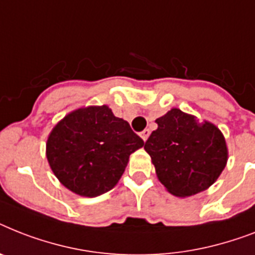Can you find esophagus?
<instances>
[{"label":"esophagus","mask_w":255,"mask_h":255,"mask_svg":"<svg viewBox=\"0 0 255 255\" xmlns=\"http://www.w3.org/2000/svg\"><path fill=\"white\" fill-rule=\"evenodd\" d=\"M149 133H150V132H149V129H144V131L140 133V136H141V138L144 140V141H146V138L149 137Z\"/></svg>","instance_id":"esophagus-1"}]
</instances>
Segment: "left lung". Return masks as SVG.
<instances>
[{"label":"left lung","mask_w":255,"mask_h":255,"mask_svg":"<svg viewBox=\"0 0 255 255\" xmlns=\"http://www.w3.org/2000/svg\"><path fill=\"white\" fill-rule=\"evenodd\" d=\"M145 141L156 174L175 196H191L214 185L228 161L227 142L216 126L179 109L156 119Z\"/></svg>","instance_id":"8db88e82"}]
</instances>
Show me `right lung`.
I'll return each instance as SVG.
<instances>
[{
    "label": "right lung",
    "instance_id": "obj_1",
    "mask_svg": "<svg viewBox=\"0 0 255 255\" xmlns=\"http://www.w3.org/2000/svg\"><path fill=\"white\" fill-rule=\"evenodd\" d=\"M144 141L111 109L89 106L68 114L47 140L53 174L81 196L102 195L123 175L128 158Z\"/></svg>",
    "mask_w": 255,
    "mask_h": 255
}]
</instances>
